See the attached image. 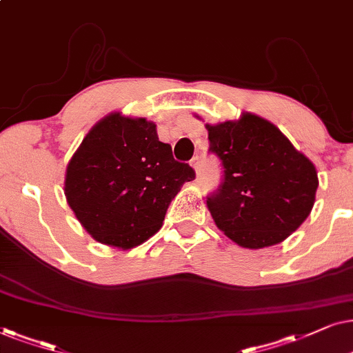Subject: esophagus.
Segmentation results:
<instances>
[{"label": "esophagus", "instance_id": "1", "mask_svg": "<svg viewBox=\"0 0 353 353\" xmlns=\"http://www.w3.org/2000/svg\"><path fill=\"white\" fill-rule=\"evenodd\" d=\"M190 164H192V168L195 169V172H196V174H200V172H201V163H200V158H199V157L192 158Z\"/></svg>", "mask_w": 353, "mask_h": 353}]
</instances>
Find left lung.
<instances>
[{
  "mask_svg": "<svg viewBox=\"0 0 353 353\" xmlns=\"http://www.w3.org/2000/svg\"><path fill=\"white\" fill-rule=\"evenodd\" d=\"M223 181L206 196L214 223L245 248L276 245L307 219L318 189L313 163L260 116L206 125Z\"/></svg>",
  "mask_w": 353,
  "mask_h": 353,
  "instance_id": "8db88e82",
  "label": "left lung"
}]
</instances>
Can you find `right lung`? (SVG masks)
<instances>
[{"mask_svg":"<svg viewBox=\"0 0 353 353\" xmlns=\"http://www.w3.org/2000/svg\"><path fill=\"white\" fill-rule=\"evenodd\" d=\"M195 171L176 161L157 125L119 112L101 119L68 164L64 194L87 232L132 248L158 232L174 196Z\"/></svg>","mask_w":353,"mask_h":353,"instance_id":"add662e5","label":"right lung"}]
</instances>
